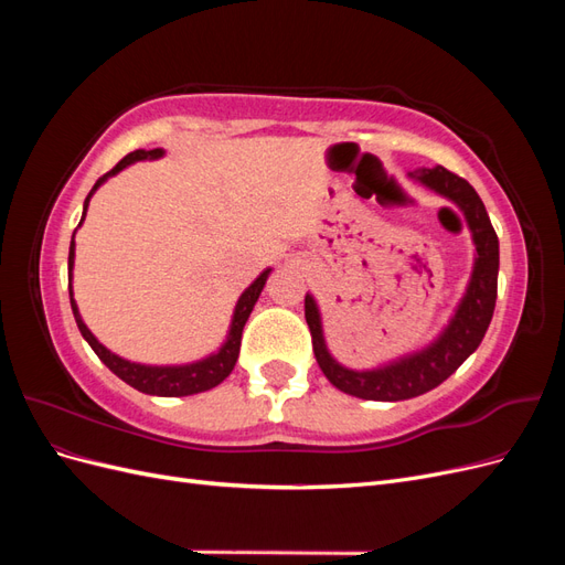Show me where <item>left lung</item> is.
I'll list each match as a JSON object with an SVG mask.
<instances>
[{
    "label": "left lung",
    "mask_w": 565,
    "mask_h": 565,
    "mask_svg": "<svg viewBox=\"0 0 565 565\" xmlns=\"http://www.w3.org/2000/svg\"><path fill=\"white\" fill-rule=\"evenodd\" d=\"M409 179L452 200L465 212L476 245L473 270L467 292L446 324V330L422 351L403 355L398 361L374 370H351L334 361L328 344H324L318 303L311 295H306V322H309L313 353L322 374L339 391L363 401H407L446 382L483 341L492 320L494 299H498L500 241L490 224L486 204L473 191V185L440 164L431 169H417V172L409 174Z\"/></svg>",
    "instance_id": "1"
}]
</instances>
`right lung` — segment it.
<instances>
[{"label":"right lung","mask_w":565,"mask_h":565,"mask_svg":"<svg viewBox=\"0 0 565 565\" xmlns=\"http://www.w3.org/2000/svg\"><path fill=\"white\" fill-rule=\"evenodd\" d=\"M164 156L162 148H152V150H134L129 152L127 158L119 160L108 174L100 177L94 188L89 191L87 200H84V212H82V221L84 216H87V207H89V200L92 195L98 191V185H104L110 177H115L117 172H122L125 167L139 162V160H158ZM79 221V226H82ZM73 264H75V235L71 241V254H67V280H71V285H67V289H71V306H73V316H75V322L77 328L82 332V337L89 341V347L94 349V353L100 358V361L106 363V367L110 372H115L119 380L127 382L129 386H134L136 391L141 393H150V396H164V398H179V396H193V393H202V391H210L214 386H218L221 382H224L228 374L233 372L235 367V361H237V353H241V341H243V328L245 322L254 309L256 299H259L262 289L268 280V273L270 268H266L259 278H256L245 292L241 295V299H237L235 303V311H233V320H231V330H228V337L224 344H221V349L207 358H202V361H195V363H188V365H141V363H131V361H125V358L115 355L113 351H108L100 341L92 334V330L84 324L82 316H79V309L77 303L73 299Z\"/></svg>","instance_id":"1"}]
</instances>
